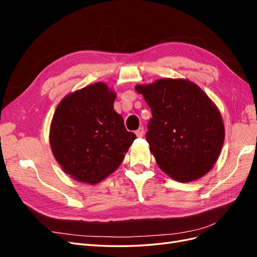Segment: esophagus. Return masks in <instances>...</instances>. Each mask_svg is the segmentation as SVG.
<instances>
[{
    "label": "esophagus",
    "mask_w": 257,
    "mask_h": 257,
    "mask_svg": "<svg viewBox=\"0 0 257 257\" xmlns=\"http://www.w3.org/2000/svg\"><path fill=\"white\" fill-rule=\"evenodd\" d=\"M135 134L137 137H143L144 134H145V131H144V127H139L137 131H135Z\"/></svg>",
    "instance_id": "34e87169"
}]
</instances>
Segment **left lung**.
Listing matches in <instances>:
<instances>
[{
  "instance_id": "obj_1",
  "label": "left lung",
  "mask_w": 257,
  "mask_h": 257,
  "mask_svg": "<svg viewBox=\"0 0 257 257\" xmlns=\"http://www.w3.org/2000/svg\"><path fill=\"white\" fill-rule=\"evenodd\" d=\"M152 119L146 134L159 167L179 182H191L212 169L225 130L220 110L196 83L164 78L137 84Z\"/></svg>"
}]
</instances>
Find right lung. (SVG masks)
Segmentation results:
<instances>
[{
	"label": "right lung",
	"instance_id": "right-lung-1",
	"mask_svg": "<svg viewBox=\"0 0 257 257\" xmlns=\"http://www.w3.org/2000/svg\"><path fill=\"white\" fill-rule=\"evenodd\" d=\"M115 92L104 82L69 93L53 113L49 143L54 159L76 181L94 185L118 168L136 135L115 112Z\"/></svg>",
	"mask_w": 257,
	"mask_h": 257
}]
</instances>
